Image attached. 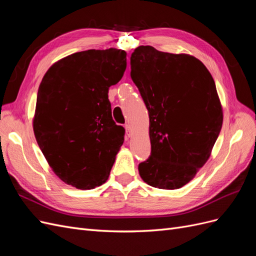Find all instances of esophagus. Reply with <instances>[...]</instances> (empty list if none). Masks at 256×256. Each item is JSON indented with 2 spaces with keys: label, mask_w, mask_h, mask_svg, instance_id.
Instances as JSON below:
<instances>
[{
  "label": "esophagus",
  "mask_w": 256,
  "mask_h": 256,
  "mask_svg": "<svg viewBox=\"0 0 256 256\" xmlns=\"http://www.w3.org/2000/svg\"><path fill=\"white\" fill-rule=\"evenodd\" d=\"M125 128H126V132H127V136H131V127H130L129 124H127V125L125 126Z\"/></svg>",
  "instance_id": "esophagus-1"
}]
</instances>
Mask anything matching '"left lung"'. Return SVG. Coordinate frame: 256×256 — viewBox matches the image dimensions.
Instances as JSON below:
<instances>
[{"instance_id":"8db88e82","label":"left lung","mask_w":256,"mask_h":256,"mask_svg":"<svg viewBox=\"0 0 256 256\" xmlns=\"http://www.w3.org/2000/svg\"><path fill=\"white\" fill-rule=\"evenodd\" d=\"M130 65L150 115L152 152L138 173L152 187L180 189L206 164L222 128L214 81L196 58L152 46L138 47Z\"/></svg>"}]
</instances>
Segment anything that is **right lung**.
Wrapping results in <instances>:
<instances>
[{
    "label": "right lung",
    "instance_id": "right-lung-1",
    "mask_svg": "<svg viewBox=\"0 0 256 256\" xmlns=\"http://www.w3.org/2000/svg\"><path fill=\"white\" fill-rule=\"evenodd\" d=\"M126 56L114 48L74 53L54 63L38 88L36 141L53 172L72 187L104 184L124 143L108 92L122 78Z\"/></svg>",
    "mask_w": 256,
    "mask_h": 256
}]
</instances>
